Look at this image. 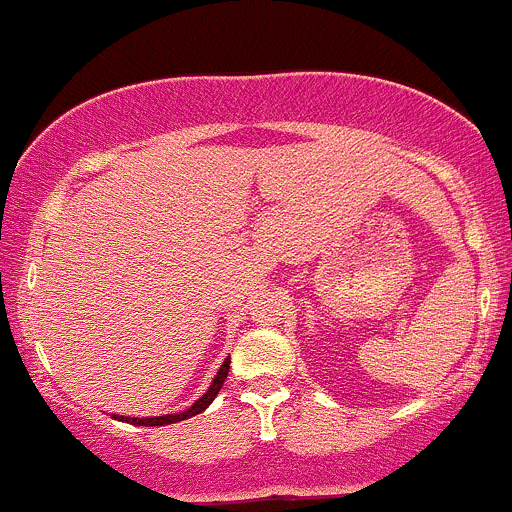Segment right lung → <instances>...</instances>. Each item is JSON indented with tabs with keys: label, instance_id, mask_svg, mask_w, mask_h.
Masks as SVG:
<instances>
[{
	"label": "right lung",
	"instance_id": "obj_1",
	"mask_svg": "<svg viewBox=\"0 0 512 512\" xmlns=\"http://www.w3.org/2000/svg\"><path fill=\"white\" fill-rule=\"evenodd\" d=\"M228 368H230V358H225L223 365H220L218 375H215V378H213L211 387H208V390H206V395L198 397V400L193 402V405L188 407L186 412H179V414H161V417H117V414H115V419H120V422L134 424V427H164V424H174V422H181V419L196 417V414H201V412L206 410V407L211 405V402L215 400V395H218L220 387H223L225 378H228Z\"/></svg>",
	"mask_w": 512,
	"mask_h": 512
}]
</instances>
